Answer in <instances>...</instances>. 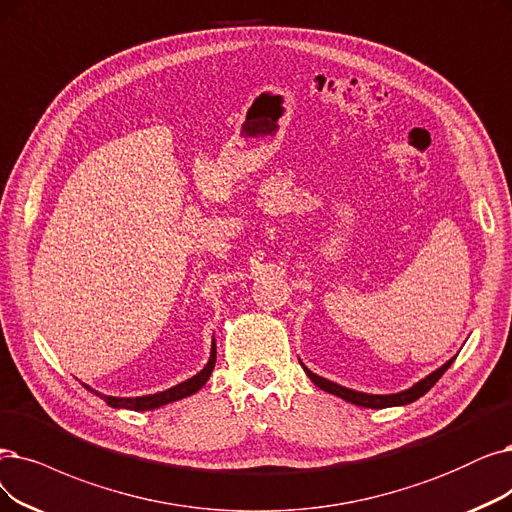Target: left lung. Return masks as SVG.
<instances>
[{
	"label": "left lung",
	"instance_id": "obj_1",
	"mask_svg": "<svg viewBox=\"0 0 512 512\" xmlns=\"http://www.w3.org/2000/svg\"><path fill=\"white\" fill-rule=\"evenodd\" d=\"M454 359H456V357H452L447 363H443V365L439 367V370H435L433 374H428L424 380L416 382L412 388H407V391H401V393H395V395H367V393L351 391V388H344V386H340V384H336V382H330V380H325V378L313 374V372L309 370V367H306L302 361H300V365L304 367L306 376H309V378L315 382V386L321 388V391L332 393V395H336V397H340V399H344V401H349V403H353V405H359V407H372V410H382V407L407 405V403H412V401L420 399L424 393L431 391V388L435 386V382L447 372V367L454 363Z\"/></svg>",
	"mask_w": 512,
	"mask_h": 512
}]
</instances>
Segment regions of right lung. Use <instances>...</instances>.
<instances>
[{"instance_id": "1", "label": "right lung", "mask_w": 512, "mask_h": 512, "mask_svg": "<svg viewBox=\"0 0 512 512\" xmlns=\"http://www.w3.org/2000/svg\"><path fill=\"white\" fill-rule=\"evenodd\" d=\"M214 363H216V342H212L210 361L206 363V367H203V370L197 376H193V378H189L185 382H180V384L168 388V391L155 393V395H145V397H109V395H102V393L94 391V388H90L88 384H84V386L88 388L90 393H94L96 397L105 399L111 407H126V410H134V412H147V410H155V407H161V405H166V403L185 399V397L197 393L199 388L210 380L212 370H214Z\"/></svg>"}]
</instances>
